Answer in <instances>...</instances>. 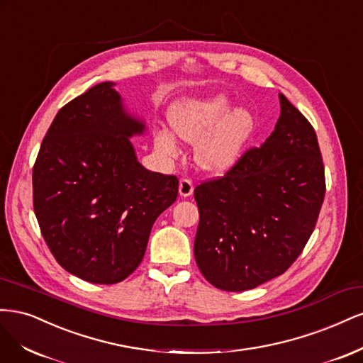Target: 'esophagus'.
<instances>
[{"instance_id":"obj_1","label":"esophagus","mask_w":363,"mask_h":363,"mask_svg":"<svg viewBox=\"0 0 363 363\" xmlns=\"http://www.w3.org/2000/svg\"><path fill=\"white\" fill-rule=\"evenodd\" d=\"M193 190H194V186H193L191 179L182 178V179L179 181V194H181L182 197L191 196V194H193Z\"/></svg>"}]
</instances>
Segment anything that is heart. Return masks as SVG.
I'll list each match as a JSON object with an SVG mask.
<instances>
[{
  "mask_svg": "<svg viewBox=\"0 0 363 363\" xmlns=\"http://www.w3.org/2000/svg\"><path fill=\"white\" fill-rule=\"evenodd\" d=\"M230 110V101L217 95L203 99H186L173 107L170 125L181 140L196 143L194 161L205 172L223 173L242 155L253 130V119L242 108ZM158 147L169 155L178 154V143L166 131L157 135Z\"/></svg>",
  "mask_w": 363,
  "mask_h": 363,
  "instance_id": "heart-1",
  "label": "heart"
}]
</instances>
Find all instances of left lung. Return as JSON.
Here are the masks:
<instances>
[{"mask_svg":"<svg viewBox=\"0 0 363 363\" xmlns=\"http://www.w3.org/2000/svg\"><path fill=\"white\" fill-rule=\"evenodd\" d=\"M274 131L225 177L194 189V258L209 284L247 291L284 274L305 249L325 194L313 126L282 93Z\"/></svg>","mask_w":363,"mask_h":363,"instance_id":"8db88e82","label":"left lung"}]
</instances>
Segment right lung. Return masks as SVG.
I'll list each match as a JSON object with an SVG mask.
<instances>
[{
    "instance_id": "obj_1",
    "label": "right lung",
    "mask_w": 363,
    "mask_h": 363,
    "mask_svg": "<svg viewBox=\"0 0 363 363\" xmlns=\"http://www.w3.org/2000/svg\"><path fill=\"white\" fill-rule=\"evenodd\" d=\"M101 83L57 113L33 167V206L55 261L90 284L122 282L142 262L178 178L145 169L130 137L145 122Z\"/></svg>"
}]
</instances>
